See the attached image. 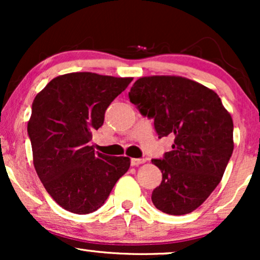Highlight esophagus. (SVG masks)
Returning a JSON list of instances; mask_svg holds the SVG:
<instances>
[{
	"mask_svg": "<svg viewBox=\"0 0 260 260\" xmlns=\"http://www.w3.org/2000/svg\"><path fill=\"white\" fill-rule=\"evenodd\" d=\"M145 159H131V165L132 166H138L140 164H144Z\"/></svg>",
	"mask_w": 260,
	"mask_h": 260,
	"instance_id": "34e87169",
	"label": "esophagus"
}]
</instances>
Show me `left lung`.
Returning <instances> with one entry per match:
<instances>
[{
  "instance_id": "obj_1",
  "label": "left lung",
  "mask_w": 260,
  "mask_h": 260,
  "mask_svg": "<svg viewBox=\"0 0 260 260\" xmlns=\"http://www.w3.org/2000/svg\"><path fill=\"white\" fill-rule=\"evenodd\" d=\"M128 96L153 118L159 138H175L171 151L151 160L162 174L153 204L170 215L192 213L220 183L234 151L231 116L215 91L182 77H143Z\"/></svg>"
}]
</instances>
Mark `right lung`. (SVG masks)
Returning <instances> with one entry per match:
<instances>
[{
  "instance_id": "right-lung-1",
  "label": "right lung",
  "mask_w": 260,
  "mask_h": 260,
  "mask_svg": "<svg viewBox=\"0 0 260 260\" xmlns=\"http://www.w3.org/2000/svg\"><path fill=\"white\" fill-rule=\"evenodd\" d=\"M132 80L68 73L53 78L32 101L28 134L35 170L53 201L71 213L98 210L129 169V157L101 154L89 142Z\"/></svg>"
}]
</instances>
